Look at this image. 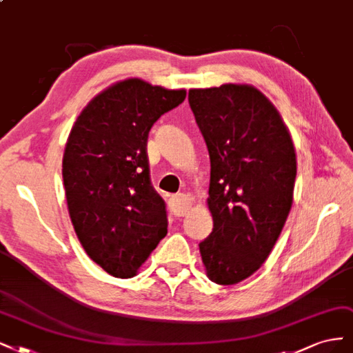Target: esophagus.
<instances>
[{
    "label": "esophagus",
    "instance_id": "esophagus-1",
    "mask_svg": "<svg viewBox=\"0 0 353 353\" xmlns=\"http://www.w3.org/2000/svg\"><path fill=\"white\" fill-rule=\"evenodd\" d=\"M172 211L177 217H183V215L190 210L192 201L185 193H179V195H174L172 198Z\"/></svg>",
    "mask_w": 353,
    "mask_h": 353
}]
</instances>
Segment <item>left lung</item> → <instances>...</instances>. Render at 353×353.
<instances>
[{
    "instance_id": "obj_1",
    "label": "left lung",
    "mask_w": 353,
    "mask_h": 353,
    "mask_svg": "<svg viewBox=\"0 0 353 353\" xmlns=\"http://www.w3.org/2000/svg\"><path fill=\"white\" fill-rule=\"evenodd\" d=\"M189 105L211 161L214 227L199 252L210 280L229 286L274 248L292 208L296 154L279 111L254 86L190 89Z\"/></svg>"
}]
</instances>
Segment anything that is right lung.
Masks as SVG:
<instances>
[{
    "instance_id": "right-lung-1",
    "label": "right lung",
    "mask_w": 353,
    "mask_h": 353,
    "mask_svg": "<svg viewBox=\"0 0 353 353\" xmlns=\"http://www.w3.org/2000/svg\"><path fill=\"white\" fill-rule=\"evenodd\" d=\"M186 90L128 79L97 95L65 143L67 207L89 258L130 279L167 234V208L151 183L148 134Z\"/></svg>"
}]
</instances>
